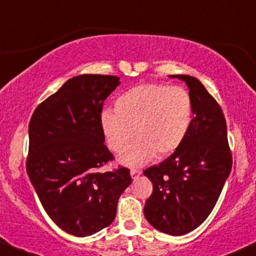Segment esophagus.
I'll list each match as a JSON object with an SVG mask.
<instances>
[{"mask_svg":"<svg viewBox=\"0 0 256 256\" xmlns=\"http://www.w3.org/2000/svg\"><path fill=\"white\" fill-rule=\"evenodd\" d=\"M130 174H131V176H132V178H137L138 176H140V175L142 174V172L140 170V169H136V168H132L131 170H130Z\"/></svg>","mask_w":256,"mask_h":256,"instance_id":"1","label":"esophagus"}]
</instances>
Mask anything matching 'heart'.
<instances>
[{"label":"heart","instance_id":"heart-1","mask_svg":"<svg viewBox=\"0 0 256 256\" xmlns=\"http://www.w3.org/2000/svg\"><path fill=\"white\" fill-rule=\"evenodd\" d=\"M193 119V102L182 87L143 83L126 89L114 101V110H104L100 128L110 150L122 152L134 134L138 140L120 158L138 167L154 156L163 158L181 146Z\"/></svg>","mask_w":256,"mask_h":256}]
</instances>
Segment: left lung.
<instances>
[{
    "instance_id": "left-lung-1",
    "label": "left lung",
    "mask_w": 256,
    "mask_h": 256,
    "mask_svg": "<svg viewBox=\"0 0 256 256\" xmlns=\"http://www.w3.org/2000/svg\"><path fill=\"white\" fill-rule=\"evenodd\" d=\"M186 82L193 119L181 146L143 174L152 184L144 216L155 229L173 236L187 234L214 210L232 167L223 110L193 76L170 75Z\"/></svg>"
}]
</instances>
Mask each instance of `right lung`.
<instances>
[{"mask_svg": "<svg viewBox=\"0 0 256 256\" xmlns=\"http://www.w3.org/2000/svg\"><path fill=\"white\" fill-rule=\"evenodd\" d=\"M119 83L112 75L75 76L38 104L30 120L27 174L46 214L70 235L108 226L132 181L125 167L98 172L113 160L100 114Z\"/></svg>", "mask_w": 256, "mask_h": 256, "instance_id": "obj_1", "label": "right lung"}]
</instances>
